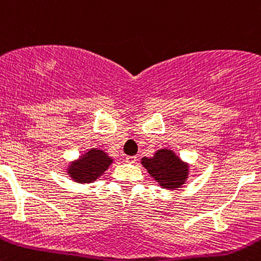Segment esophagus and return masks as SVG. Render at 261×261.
I'll return each instance as SVG.
<instances>
[{"label":"esophagus","instance_id":"1","mask_svg":"<svg viewBox=\"0 0 261 261\" xmlns=\"http://www.w3.org/2000/svg\"><path fill=\"white\" fill-rule=\"evenodd\" d=\"M126 161H127L128 164H135L136 161H138V155H127Z\"/></svg>","mask_w":261,"mask_h":261}]
</instances>
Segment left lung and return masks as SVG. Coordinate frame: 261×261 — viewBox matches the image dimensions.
<instances>
[{
	"mask_svg": "<svg viewBox=\"0 0 261 261\" xmlns=\"http://www.w3.org/2000/svg\"><path fill=\"white\" fill-rule=\"evenodd\" d=\"M142 165L162 188H181L188 179L189 166L171 149H158L153 157L142 158Z\"/></svg>",
	"mask_w": 261,
	"mask_h": 261,
	"instance_id": "left-lung-1",
	"label": "left lung"
}]
</instances>
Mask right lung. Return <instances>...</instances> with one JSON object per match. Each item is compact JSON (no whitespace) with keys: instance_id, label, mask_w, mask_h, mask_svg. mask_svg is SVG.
Returning a JSON list of instances; mask_svg holds the SVG:
<instances>
[{"instance_id":"1","label":"right lung","mask_w":261,"mask_h":261,"mask_svg":"<svg viewBox=\"0 0 261 261\" xmlns=\"http://www.w3.org/2000/svg\"><path fill=\"white\" fill-rule=\"evenodd\" d=\"M113 164V158L103 149L91 148L80 155L79 160L72 161L68 166L67 172L72 180L80 184H89L96 181L104 171Z\"/></svg>"}]
</instances>
